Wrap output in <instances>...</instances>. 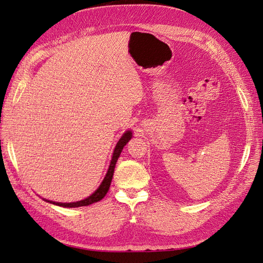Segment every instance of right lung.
I'll use <instances>...</instances> for the list:
<instances>
[{"mask_svg": "<svg viewBox=\"0 0 263 263\" xmlns=\"http://www.w3.org/2000/svg\"><path fill=\"white\" fill-rule=\"evenodd\" d=\"M133 137V132L132 130H127L123 134V136L119 138V140L117 141V144L114 148L113 151V156H112V160H110V163L108 165V169L107 172L105 174L104 179H103L102 183L100 184V186L94 191V192L90 195L87 196L84 200L81 201H77V202H71V203H59V202H53V201H49V200H44L46 202H48L50 204L53 205H57V206H61V208H80V206H87V205H91L93 203H97L99 201H101L103 197H104L107 193V191L110 186V182H112L113 179V174H114V169H115V164L118 160L119 156L122 154V150L123 148L126 146L127 142H128Z\"/></svg>", "mask_w": 263, "mask_h": 263, "instance_id": "obj_1", "label": "right lung"}]
</instances>
